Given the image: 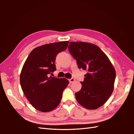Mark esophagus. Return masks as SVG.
Returning a JSON list of instances; mask_svg holds the SVG:
<instances>
[{
	"label": "esophagus",
	"mask_w": 134,
	"mask_h": 134,
	"mask_svg": "<svg viewBox=\"0 0 134 134\" xmlns=\"http://www.w3.org/2000/svg\"><path fill=\"white\" fill-rule=\"evenodd\" d=\"M75 81V79L74 78H71L69 79V82L70 83H72V82H74Z\"/></svg>",
	"instance_id": "1"
}]
</instances>
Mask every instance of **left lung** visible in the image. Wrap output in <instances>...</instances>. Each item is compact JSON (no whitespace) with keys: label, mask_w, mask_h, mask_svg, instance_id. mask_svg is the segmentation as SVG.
<instances>
[{"label":"left lung","mask_w":134,"mask_h":134,"mask_svg":"<svg viewBox=\"0 0 134 134\" xmlns=\"http://www.w3.org/2000/svg\"><path fill=\"white\" fill-rule=\"evenodd\" d=\"M69 50L79 69L86 70L81 89L75 93L78 103L87 109L102 106L112 94L116 71L108 56L95 44L70 42Z\"/></svg>","instance_id":"obj_1"}]
</instances>
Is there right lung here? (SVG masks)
<instances>
[{
    "label": "right lung",
    "mask_w": 134,
    "mask_h": 134,
    "mask_svg": "<svg viewBox=\"0 0 134 134\" xmlns=\"http://www.w3.org/2000/svg\"><path fill=\"white\" fill-rule=\"evenodd\" d=\"M69 41L45 44L35 48L28 56L20 74V83L26 98L37 110L48 112L60 102L69 83L64 78L49 76L56 70V56L67 49Z\"/></svg>",
    "instance_id": "right-lung-1"
}]
</instances>
